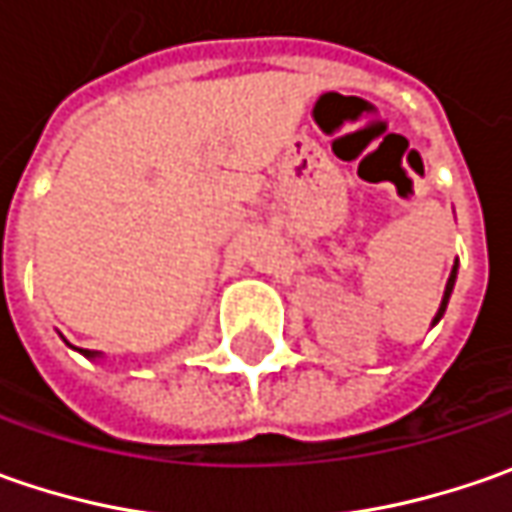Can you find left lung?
Wrapping results in <instances>:
<instances>
[{
  "label": "left lung",
  "mask_w": 512,
  "mask_h": 512,
  "mask_svg": "<svg viewBox=\"0 0 512 512\" xmlns=\"http://www.w3.org/2000/svg\"><path fill=\"white\" fill-rule=\"evenodd\" d=\"M456 270H459V262H456V265H453V270H450V279H447V285H444L442 305H439V313L433 316V325H439V319H442L444 310H447V302H450V293H453V285H456Z\"/></svg>",
  "instance_id": "1"
}]
</instances>
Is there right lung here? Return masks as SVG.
<instances>
[{
	"label": "right lung",
	"instance_id": "1",
	"mask_svg": "<svg viewBox=\"0 0 512 512\" xmlns=\"http://www.w3.org/2000/svg\"><path fill=\"white\" fill-rule=\"evenodd\" d=\"M79 353H85V356H88V359H96V356H99V353H96V350H79Z\"/></svg>",
	"mask_w": 512,
	"mask_h": 512
}]
</instances>
